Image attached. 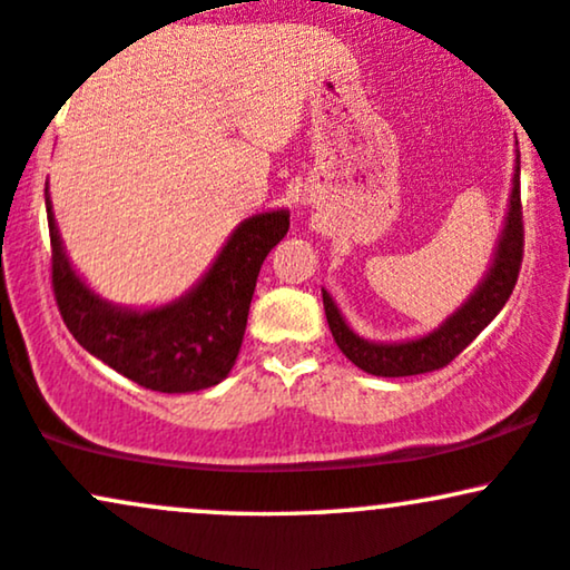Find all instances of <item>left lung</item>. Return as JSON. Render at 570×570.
<instances>
[{
	"instance_id": "obj_1",
	"label": "left lung",
	"mask_w": 570,
	"mask_h": 570,
	"mask_svg": "<svg viewBox=\"0 0 570 570\" xmlns=\"http://www.w3.org/2000/svg\"><path fill=\"white\" fill-rule=\"evenodd\" d=\"M522 263V208H520V153L514 158L512 195H509L507 217H503V230L495 244L493 259H490L488 273L482 276L474 292L469 294L466 303L455 307L440 326L410 340H396V343H377V340L362 337L351 330L332 294L322 289L324 313L330 322L332 337L337 348L356 364L358 370L370 372L377 377H407L434 372L450 364L466 348L472 340L480 335L485 326L493 322L507 305L512 294L517 276H520Z\"/></svg>"
}]
</instances>
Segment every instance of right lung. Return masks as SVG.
<instances>
[{
    "label": "right lung",
    "instance_id": "1",
    "mask_svg": "<svg viewBox=\"0 0 570 570\" xmlns=\"http://www.w3.org/2000/svg\"><path fill=\"white\" fill-rule=\"evenodd\" d=\"M53 292L63 324L85 351L160 394L212 389L230 375L244 343L248 305L259 267L289 230V212L254 214L240 222L208 271L166 305L126 307L104 299L69 263L53 203L45 189Z\"/></svg>",
    "mask_w": 570,
    "mask_h": 570
}]
</instances>
